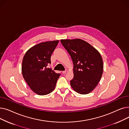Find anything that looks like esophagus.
I'll list each match as a JSON object with an SVG mask.
<instances>
[{
    "label": "esophagus",
    "mask_w": 129,
    "mask_h": 129,
    "mask_svg": "<svg viewBox=\"0 0 129 129\" xmlns=\"http://www.w3.org/2000/svg\"><path fill=\"white\" fill-rule=\"evenodd\" d=\"M66 72H67V70H66L63 71V72H62V73H63V74H65Z\"/></svg>",
    "instance_id": "obj_1"
}]
</instances>
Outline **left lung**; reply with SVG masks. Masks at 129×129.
<instances>
[{"instance_id":"1","label":"left lung","mask_w":129,"mask_h":129,"mask_svg":"<svg viewBox=\"0 0 129 129\" xmlns=\"http://www.w3.org/2000/svg\"><path fill=\"white\" fill-rule=\"evenodd\" d=\"M60 42L69 53L74 65L71 87L79 93H89L97 86L103 75L104 65L100 54L80 39L61 40Z\"/></svg>"}]
</instances>
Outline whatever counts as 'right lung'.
<instances>
[{
	"instance_id": "right-lung-1",
	"label": "right lung",
	"mask_w": 129,
	"mask_h": 129,
	"mask_svg": "<svg viewBox=\"0 0 129 129\" xmlns=\"http://www.w3.org/2000/svg\"><path fill=\"white\" fill-rule=\"evenodd\" d=\"M59 41L41 43L26 52L22 64V73L33 92L45 95L53 91L60 74L47 68L51 56Z\"/></svg>"
}]
</instances>
